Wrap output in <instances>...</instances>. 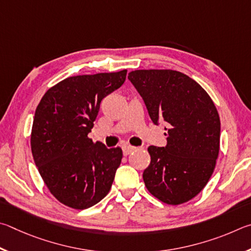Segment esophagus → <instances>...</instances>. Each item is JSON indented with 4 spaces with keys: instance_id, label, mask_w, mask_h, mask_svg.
<instances>
[{
    "instance_id": "1",
    "label": "esophagus",
    "mask_w": 251,
    "mask_h": 251,
    "mask_svg": "<svg viewBox=\"0 0 251 251\" xmlns=\"http://www.w3.org/2000/svg\"><path fill=\"white\" fill-rule=\"evenodd\" d=\"M137 150V148L135 147H131V146H123L122 147V151H123V154L125 155H129L131 152H133V151H135Z\"/></svg>"
}]
</instances>
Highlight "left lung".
<instances>
[{
	"mask_svg": "<svg viewBox=\"0 0 251 251\" xmlns=\"http://www.w3.org/2000/svg\"><path fill=\"white\" fill-rule=\"evenodd\" d=\"M128 78L153 123L164 121L168 131L166 147L148 148L151 163L143 172L144 184L163 203H185L203 190L216 165L217 109L201 85L176 70H134Z\"/></svg>",
	"mask_w": 251,
	"mask_h": 251,
	"instance_id": "8db88e82",
	"label": "left lung"
}]
</instances>
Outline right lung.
Returning <instances> with one entry per match:
<instances>
[{
  "mask_svg": "<svg viewBox=\"0 0 251 251\" xmlns=\"http://www.w3.org/2000/svg\"><path fill=\"white\" fill-rule=\"evenodd\" d=\"M126 69L68 77L50 88L38 103L30 134L34 162L60 203L86 209L103 199L121 163L120 148L88 138L105 96L120 88Z\"/></svg>",
  "mask_w": 251,
  "mask_h": 251,
  "instance_id": "obj_1",
  "label": "right lung"
}]
</instances>
